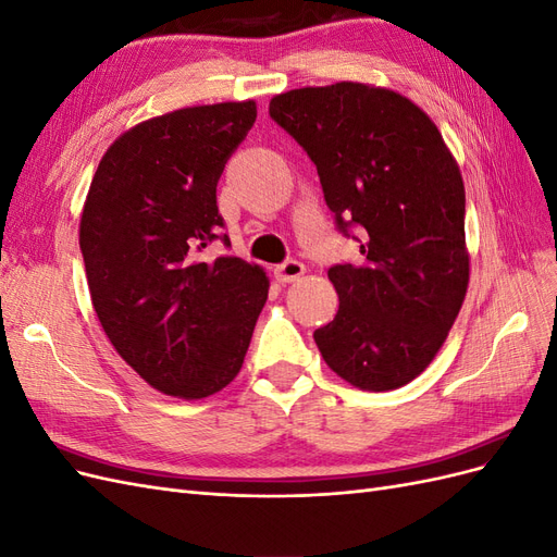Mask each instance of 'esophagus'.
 I'll return each instance as SVG.
<instances>
[{
  "label": "esophagus",
  "instance_id": "obj_1",
  "mask_svg": "<svg viewBox=\"0 0 557 557\" xmlns=\"http://www.w3.org/2000/svg\"><path fill=\"white\" fill-rule=\"evenodd\" d=\"M305 272H307V267L299 260H285L283 264H278L274 269V274L281 283H295V281H299V276H305Z\"/></svg>",
  "mask_w": 557,
  "mask_h": 557
}]
</instances>
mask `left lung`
<instances>
[{"mask_svg":"<svg viewBox=\"0 0 557 557\" xmlns=\"http://www.w3.org/2000/svg\"><path fill=\"white\" fill-rule=\"evenodd\" d=\"M269 115L305 148L360 264H334L332 323L313 332L332 372L362 391L413 381L446 342L469 283L465 185L436 125L362 83L276 95Z\"/></svg>","mask_w":557,"mask_h":557,"instance_id":"left-lung-1","label":"left lung"}]
</instances>
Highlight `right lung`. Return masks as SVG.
I'll return each instance as SVG.
<instances>
[{
    "instance_id": "add662e5",
    "label": "right lung",
    "mask_w": 557,
    "mask_h": 557,
    "mask_svg": "<svg viewBox=\"0 0 557 557\" xmlns=\"http://www.w3.org/2000/svg\"><path fill=\"white\" fill-rule=\"evenodd\" d=\"M256 102L193 107L115 139L92 176L81 252L95 313L134 372L201 399L239 374L269 281L234 256L215 188L256 123Z\"/></svg>"
}]
</instances>
